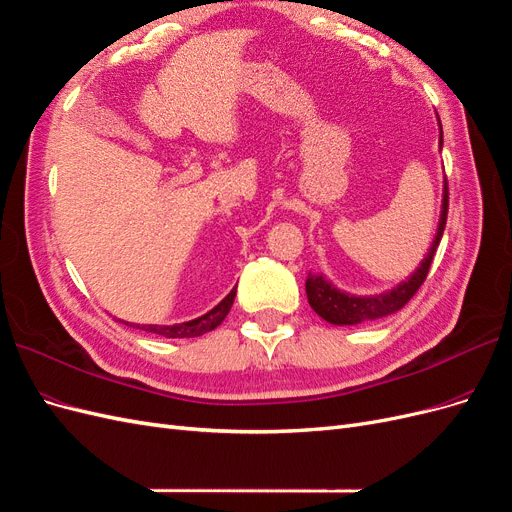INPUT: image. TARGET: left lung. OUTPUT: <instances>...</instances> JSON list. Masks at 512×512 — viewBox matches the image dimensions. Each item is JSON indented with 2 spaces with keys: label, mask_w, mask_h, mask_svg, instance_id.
<instances>
[{
  "label": "left lung",
  "mask_w": 512,
  "mask_h": 512,
  "mask_svg": "<svg viewBox=\"0 0 512 512\" xmlns=\"http://www.w3.org/2000/svg\"><path fill=\"white\" fill-rule=\"evenodd\" d=\"M440 146H442V127H440ZM447 212H449V183H447V178H444L442 212H440L438 232L434 236L430 253H427V257L421 261V266L412 272V276L387 293L370 295V298H359V295H351V293H344V291L336 289L323 274H308L306 295H308V304L312 306V310H315L317 315L321 319H325L327 323L357 325L364 321L383 319L387 315H393V312H398L400 308H404V304H408V300L423 285L427 272H430V266H432L436 249H438L442 232H444V225H447Z\"/></svg>",
  "instance_id": "8db88e82"
}]
</instances>
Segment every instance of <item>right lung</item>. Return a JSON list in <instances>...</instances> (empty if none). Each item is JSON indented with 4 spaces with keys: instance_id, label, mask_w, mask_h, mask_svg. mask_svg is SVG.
Masks as SVG:
<instances>
[{
    "instance_id": "right-lung-1",
    "label": "right lung",
    "mask_w": 512,
    "mask_h": 512,
    "mask_svg": "<svg viewBox=\"0 0 512 512\" xmlns=\"http://www.w3.org/2000/svg\"><path fill=\"white\" fill-rule=\"evenodd\" d=\"M234 298H236V287L227 293V298H223L210 312H206V315L197 317L193 321H185V323H176V325H134L127 321H123V323L129 327L144 329V332L159 334L163 338H195V336H202L206 332H212L214 327L223 323L229 308H232V304H234Z\"/></svg>"
}]
</instances>
